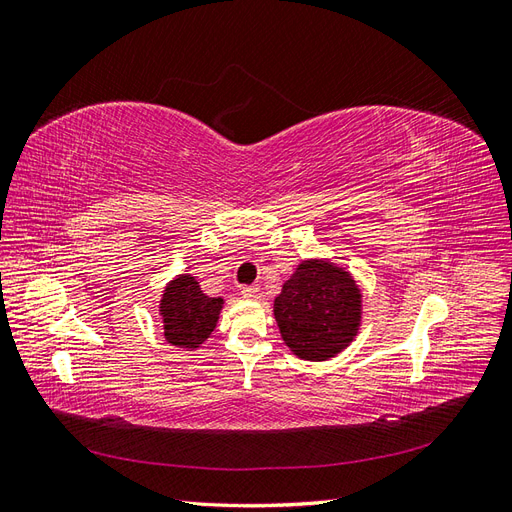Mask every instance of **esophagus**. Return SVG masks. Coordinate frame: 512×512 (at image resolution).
Segmentation results:
<instances>
[{
    "label": "esophagus",
    "mask_w": 512,
    "mask_h": 512,
    "mask_svg": "<svg viewBox=\"0 0 512 512\" xmlns=\"http://www.w3.org/2000/svg\"><path fill=\"white\" fill-rule=\"evenodd\" d=\"M241 294L245 299H258L260 297V288L258 286H243Z\"/></svg>",
    "instance_id": "esophagus-1"
}]
</instances>
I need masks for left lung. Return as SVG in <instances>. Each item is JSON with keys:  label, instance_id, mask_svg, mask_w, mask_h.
I'll use <instances>...</instances> for the list:
<instances>
[{"label": "left lung", "instance_id": "obj_1", "mask_svg": "<svg viewBox=\"0 0 512 512\" xmlns=\"http://www.w3.org/2000/svg\"><path fill=\"white\" fill-rule=\"evenodd\" d=\"M359 318L361 294L352 277L327 262H303L275 299L286 346L307 361H324L346 348Z\"/></svg>", "mask_w": 512, "mask_h": 512}]
</instances>
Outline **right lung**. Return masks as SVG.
<instances>
[{"label":"right lung","instance_id":"add662e5","mask_svg":"<svg viewBox=\"0 0 512 512\" xmlns=\"http://www.w3.org/2000/svg\"><path fill=\"white\" fill-rule=\"evenodd\" d=\"M222 299H211L200 290L190 275H181L170 284L162 297V320L168 344L177 348H196L215 329Z\"/></svg>","mask_w":512,"mask_h":512}]
</instances>
